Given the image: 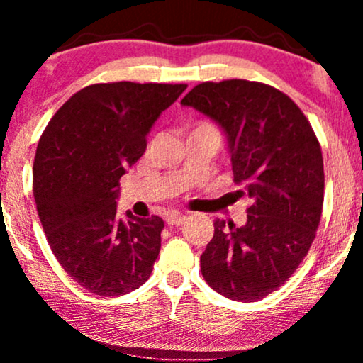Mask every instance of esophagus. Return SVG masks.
Listing matches in <instances>:
<instances>
[{"label": "esophagus", "mask_w": 363, "mask_h": 363, "mask_svg": "<svg viewBox=\"0 0 363 363\" xmlns=\"http://www.w3.org/2000/svg\"><path fill=\"white\" fill-rule=\"evenodd\" d=\"M184 220H186V216L181 213H169L167 216H165V222H167V225H181Z\"/></svg>", "instance_id": "esophagus-1"}]
</instances>
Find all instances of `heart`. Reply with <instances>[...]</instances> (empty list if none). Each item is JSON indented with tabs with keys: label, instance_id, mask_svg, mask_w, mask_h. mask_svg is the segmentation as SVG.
<instances>
[{
	"label": "heart",
	"instance_id": "heart-1",
	"mask_svg": "<svg viewBox=\"0 0 363 363\" xmlns=\"http://www.w3.org/2000/svg\"><path fill=\"white\" fill-rule=\"evenodd\" d=\"M210 129V131H215V133H218L216 131V128L213 126V124H210V123H206V121H199L198 124H196L194 126V129Z\"/></svg>",
	"mask_w": 363,
	"mask_h": 363
}]
</instances>
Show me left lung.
Wrapping results in <instances>:
<instances>
[{
    "label": "left lung",
    "instance_id": "obj_1",
    "mask_svg": "<svg viewBox=\"0 0 363 363\" xmlns=\"http://www.w3.org/2000/svg\"><path fill=\"white\" fill-rule=\"evenodd\" d=\"M227 135L237 196L247 222H213L201 254L208 285L237 302H256L285 283L315 239L323 213V152L309 119L286 94L249 80L203 82L182 99Z\"/></svg>",
    "mask_w": 363,
    "mask_h": 363
}]
</instances>
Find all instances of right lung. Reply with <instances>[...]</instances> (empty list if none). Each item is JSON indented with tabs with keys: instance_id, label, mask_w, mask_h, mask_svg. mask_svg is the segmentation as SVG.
Here are the masks:
<instances>
[{
	"instance_id": "right-lung-1",
	"label": "right lung",
	"mask_w": 363,
	"mask_h": 363,
	"mask_svg": "<svg viewBox=\"0 0 363 363\" xmlns=\"http://www.w3.org/2000/svg\"><path fill=\"white\" fill-rule=\"evenodd\" d=\"M186 83H94L45 126L34 160V198L49 247L78 285L118 297L148 280L160 252V216H116L119 179L147 148L160 112Z\"/></svg>"
}]
</instances>
